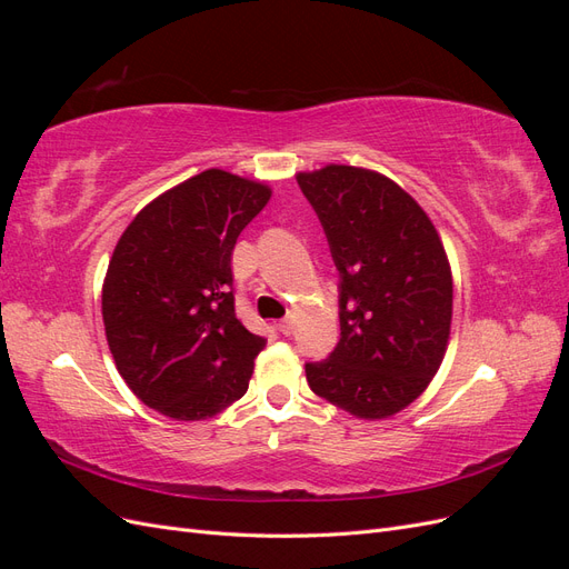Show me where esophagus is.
Instances as JSON below:
<instances>
[{"label": "esophagus", "mask_w": 569, "mask_h": 569, "mask_svg": "<svg viewBox=\"0 0 569 569\" xmlns=\"http://www.w3.org/2000/svg\"><path fill=\"white\" fill-rule=\"evenodd\" d=\"M278 330H280L284 337H289L291 332H295V320H291V318H282V320L278 322Z\"/></svg>", "instance_id": "obj_1"}]
</instances>
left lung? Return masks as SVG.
Listing matches in <instances>:
<instances>
[{
    "label": "left lung",
    "mask_w": 569,
    "mask_h": 569,
    "mask_svg": "<svg viewBox=\"0 0 569 569\" xmlns=\"http://www.w3.org/2000/svg\"><path fill=\"white\" fill-rule=\"evenodd\" d=\"M297 182L341 278V337L330 358L306 363L308 387L360 420L391 418L432 382L449 347V256L422 206L382 173L330 163Z\"/></svg>",
    "instance_id": "left-lung-1"
}]
</instances>
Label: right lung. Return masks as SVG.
Instances as JSON below:
<instances>
[{"instance_id": "add662e5", "label": "right lung", "mask_w": 569, "mask_h": 569, "mask_svg": "<svg viewBox=\"0 0 569 569\" xmlns=\"http://www.w3.org/2000/svg\"><path fill=\"white\" fill-rule=\"evenodd\" d=\"M270 187L209 168L120 234L101 287L116 368L144 406L180 422L218 416L249 389L266 339L237 320L232 249Z\"/></svg>"}]
</instances>
